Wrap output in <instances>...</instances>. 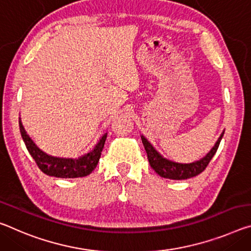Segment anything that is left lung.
<instances>
[{
	"mask_svg": "<svg viewBox=\"0 0 251 251\" xmlns=\"http://www.w3.org/2000/svg\"><path fill=\"white\" fill-rule=\"evenodd\" d=\"M225 133H222L217 141L216 145L212 147V150L205 155L200 161L190 163V164H181V163L171 162L166 158L162 157L154 147L150 144V142L146 140L144 136H142L143 145L145 147L147 158H149L150 165L158 176L165 178H171V180H186V178L197 176L198 174L203 172L206 166L211 161L213 155L216 154L219 144H220L221 138Z\"/></svg>",
	"mask_w": 251,
	"mask_h": 251,
	"instance_id": "8db88e82",
	"label": "left lung"
}]
</instances>
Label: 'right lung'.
I'll return each instance as SVG.
<instances>
[{
  "instance_id": "right-lung-1",
  "label": "right lung",
  "mask_w": 251,
  "mask_h": 251,
  "mask_svg": "<svg viewBox=\"0 0 251 251\" xmlns=\"http://www.w3.org/2000/svg\"><path fill=\"white\" fill-rule=\"evenodd\" d=\"M19 126L26 150L29 151L31 156L37 163L38 168L47 176L55 177L74 178L89 176L98 164L107 137V134H105L100 138V141L98 142V144L95 146V149L81 157L75 158V160H73V158H60L50 156V155L42 152L29 137V135L26 134L21 124V121L19 122Z\"/></svg>"
}]
</instances>
